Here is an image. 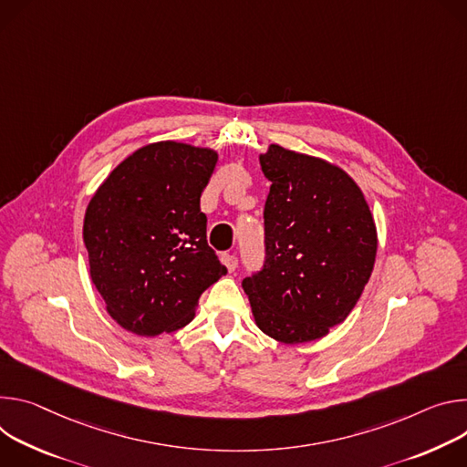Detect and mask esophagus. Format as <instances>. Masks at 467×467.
Segmentation results:
<instances>
[{
  "instance_id": "34e87169",
  "label": "esophagus",
  "mask_w": 467,
  "mask_h": 467,
  "mask_svg": "<svg viewBox=\"0 0 467 467\" xmlns=\"http://www.w3.org/2000/svg\"><path fill=\"white\" fill-rule=\"evenodd\" d=\"M223 264L230 273H234L237 269V257L234 254H223Z\"/></svg>"
}]
</instances>
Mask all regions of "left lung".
Masks as SVG:
<instances>
[{
    "mask_svg": "<svg viewBox=\"0 0 467 467\" xmlns=\"http://www.w3.org/2000/svg\"><path fill=\"white\" fill-rule=\"evenodd\" d=\"M271 182L265 264L243 280L254 321L295 345L321 339L361 296L377 257V226L364 192L339 167L271 144L260 155Z\"/></svg>",
    "mask_w": 467,
    "mask_h": 467,
    "instance_id": "8db88e82",
    "label": "left lung"
}]
</instances>
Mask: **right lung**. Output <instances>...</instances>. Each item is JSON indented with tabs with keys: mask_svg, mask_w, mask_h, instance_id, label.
<instances>
[{
	"mask_svg": "<svg viewBox=\"0 0 467 467\" xmlns=\"http://www.w3.org/2000/svg\"><path fill=\"white\" fill-rule=\"evenodd\" d=\"M217 160L212 148L146 144L90 198L83 221L90 278L124 330L160 336L189 325L200 295L226 275L200 212Z\"/></svg>",
	"mask_w": 467,
	"mask_h": 467,
	"instance_id": "obj_1",
	"label": "right lung"
}]
</instances>
